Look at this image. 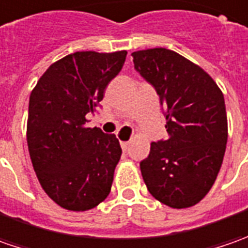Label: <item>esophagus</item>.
I'll return each mask as SVG.
<instances>
[{
    "mask_svg": "<svg viewBox=\"0 0 248 248\" xmlns=\"http://www.w3.org/2000/svg\"><path fill=\"white\" fill-rule=\"evenodd\" d=\"M128 145H129V142H121V148H123V150H124V152L128 149Z\"/></svg>",
    "mask_w": 248,
    "mask_h": 248,
    "instance_id": "obj_1",
    "label": "esophagus"
}]
</instances>
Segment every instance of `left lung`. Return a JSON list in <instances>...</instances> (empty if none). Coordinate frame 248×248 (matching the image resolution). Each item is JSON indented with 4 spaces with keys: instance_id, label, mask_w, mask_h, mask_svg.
Here are the masks:
<instances>
[{
    "instance_id": "1",
    "label": "left lung",
    "mask_w": 248,
    "mask_h": 248,
    "mask_svg": "<svg viewBox=\"0 0 248 248\" xmlns=\"http://www.w3.org/2000/svg\"><path fill=\"white\" fill-rule=\"evenodd\" d=\"M137 72L166 110L168 138L150 143L140 172L148 190L171 208L197 204L222 166L228 119L222 91L200 66L166 48L132 52Z\"/></svg>"
}]
</instances>
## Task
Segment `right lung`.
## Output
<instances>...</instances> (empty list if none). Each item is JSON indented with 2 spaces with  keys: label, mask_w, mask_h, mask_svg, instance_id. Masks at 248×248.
<instances>
[{
  "label": "right lung",
  "mask_w": 248,
  "mask_h": 248,
  "mask_svg": "<svg viewBox=\"0 0 248 248\" xmlns=\"http://www.w3.org/2000/svg\"><path fill=\"white\" fill-rule=\"evenodd\" d=\"M127 51L74 52L52 63L30 93L27 146L44 192L62 208L87 211L110 193L121 157L116 135L90 128Z\"/></svg>",
  "instance_id": "obj_1"
}]
</instances>
